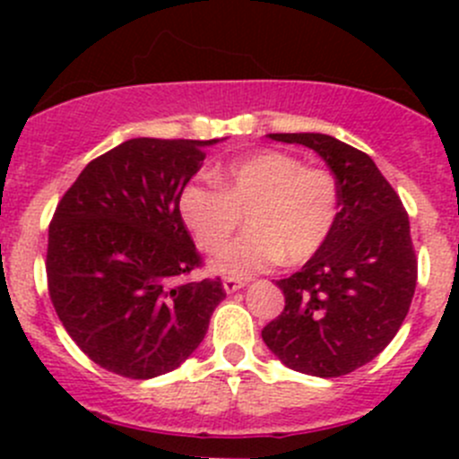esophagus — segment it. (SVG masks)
<instances>
[{"mask_svg":"<svg viewBox=\"0 0 459 459\" xmlns=\"http://www.w3.org/2000/svg\"><path fill=\"white\" fill-rule=\"evenodd\" d=\"M244 289V281L242 280H235V277H226L224 280V290L226 293H235V290Z\"/></svg>","mask_w":459,"mask_h":459,"instance_id":"1","label":"esophagus"}]
</instances>
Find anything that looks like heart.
<instances>
[{
	"mask_svg": "<svg viewBox=\"0 0 459 459\" xmlns=\"http://www.w3.org/2000/svg\"><path fill=\"white\" fill-rule=\"evenodd\" d=\"M217 186L191 182L179 193V217L197 247L215 253L247 215L249 233L211 259L217 273L251 277L284 259L316 257L340 217V186L331 170L304 166L284 151L251 152L217 173Z\"/></svg>",
	"mask_w": 459,
	"mask_h": 459,
	"instance_id": "heart-1",
	"label": "heart"
}]
</instances>
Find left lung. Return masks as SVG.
<instances>
[{"mask_svg":"<svg viewBox=\"0 0 459 459\" xmlns=\"http://www.w3.org/2000/svg\"><path fill=\"white\" fill-rule=\"evenodd\" d=\"M316 151L340 186L333 235L302 271L275 281L286 307L262 331L289 368L340 377L377 358L409 313L418 281L409 215L367 152L322 133H273Z\"/></svg>","mask_w":459,"mask_h":459,"instance_id":"left-lung-1","label":"left lung"}]
</instances>
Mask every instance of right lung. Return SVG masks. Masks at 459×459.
Segmentation results:
<instances>
[{
  "label": "right lung",
  "mask_w": 459,
  "mask_h": 459,
  "mask_svg": "<svg viewBox=\"0 0 459 459\" xmlns=\"http://www.w3.org/2000/svg\"><path fill=\"white\" fill-rule=\"evenodd\" d=\"M220 140L137 137L92 160L57 204L46 275L59 322L101 368L131 379L175 371L226 298L202 264L179 193Z\"/></svg>",
  "instance_id": "obj_1"
}]
</instances>
